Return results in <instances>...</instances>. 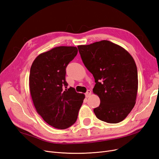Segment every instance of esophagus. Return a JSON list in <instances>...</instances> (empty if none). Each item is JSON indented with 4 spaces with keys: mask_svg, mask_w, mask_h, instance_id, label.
Segmentation results:
<instances>
[{
    "mask_svg": "<svg viewBox=\"0 0 159 159\" xmlns=\"http://www.w3.org/2000/svg\"><path fill=\"white\" fill-rule=\"evenodd\" d=\"M91 94V91L90 90H87V92L85 93V97H89Z\"/></svg>",
    "mask_w": 159,
    "mask_h": 159,
    "instance_id": "34e87169",
    "label": "esophagus"
}]
</instances>
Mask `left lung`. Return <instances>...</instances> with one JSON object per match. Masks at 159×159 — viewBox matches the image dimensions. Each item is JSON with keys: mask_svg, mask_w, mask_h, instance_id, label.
Wrapping results in <instances>:
<instances>
[{"mask_svg": "<svg viewBox=\"0 0 159 159\" xmlns=\"http://www.w3.org/2000/svg\"><path fill=\"white\" fill-rule=\"evenodd\" d=\"M78 48L95 78L93 91L101 101L93 110L97 118L111 124L122 122L133 109L138 93V70L133 57L122 47L107 40Z\"/></svg>", "mask_w": 159, "mask_h": 159, "instance_id": "obj_1", "label": "left lung"}]
</instances>
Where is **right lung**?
Masks as SVG:
<instances>
[{
  "mask_svg": "<svg viewBox=\"0 0 159 159\" xmlns=\"http://www.w3.org/2000/svg\"><path fill=\"white\" fill-rule=\"evenodd\" d=\"M75 47L61 46L40 54L33 62L30 91L37 113L51 126L64 129L78 118L85 95L67 88L66 68L78 54Z\"/></svg>",
  "mask_w": 159,
  "mask_h": 159,
  "instance_id": "obj_1",
  "label": "right lung"
}]
</instances>
